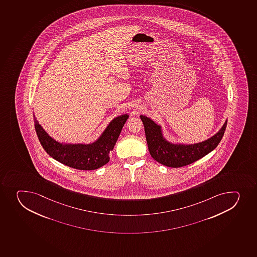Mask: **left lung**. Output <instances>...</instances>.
I'll return each instance as SVG.
<instances>
[{"mask_svg":"<svg viewBox=\"0 0 257 257\" xmlns=\"http://www.w3.org/2000/svg\"><path fill=\"white\" fill-rule=\"evenodd\" d=\"M145 129L148 150L154 160L170 168H181L194 163L211 153L219 145L226 128L225 120L220 130L213 137L194 144L172 143L164 136L160 124L145 115H140Z\"/></svg>","mask_w":257,"mask_h":257,"instance_id":"left-lung-1","label":"left lung"}]
</instances>
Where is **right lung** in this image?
Segmentation results:
<instances>
[{"mask_svg":"<svg viewBox=\"0 0 257 257\" xmlns=\"http://www.w3.org/2000/svg\"><path fill=\"white\" fill-rule=\"evenodd\" d=\"M128 117V114H124L114 118L94 143L72 144L54 140L33 114L36 133L44 150L59 163L79 170H94L109 162V153L113 150Z\"/></svg>","mask_w":257,"mask_h":257,"instance_id":"1","label":"right lung"}]
</instances>
